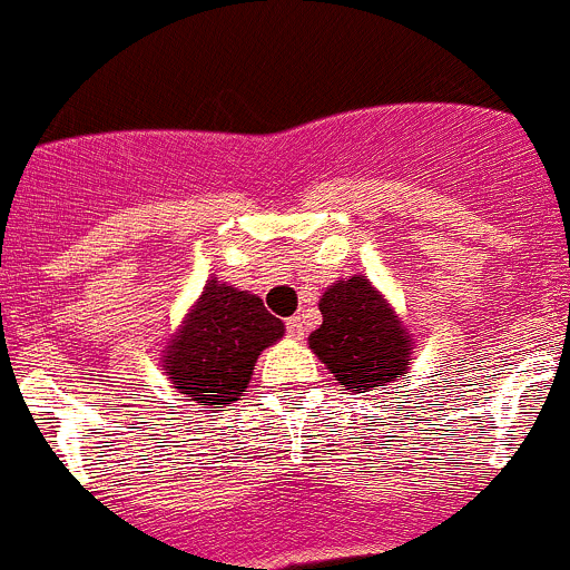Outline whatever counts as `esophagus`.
<instances>
[{
  "label": "esophagus",
  "mask_w": 570,
  "mask_h": 570,
  "mask_svg": "<svg viewBox=\"0 0 570 570\" xmlns=\"http://www.w3.org/2000/svg\"><path fill=\"white\" fill-rule=\"evenodd\" d=\"M285 325H288V333L294 338H305V320H302V316H291L288 322H285Z\"/></svg>",
  "instance_id": "esophagus-1"
}]
</instances>
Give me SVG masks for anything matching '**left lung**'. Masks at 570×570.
<instances>
[{
    "label": "left lung",
    "mask_w": 570,
    "mask_h": 570,
    "mask_svg": "<svg viewBox=\"0 0 570 570\" xmlns=\"http://www.w3.org/2000/svg\"><path fill=\"white\" fill-rule=\"evenodd\" d=\"M320 311L322 325L307 344L344 390H384L406 373L415 342L370 279L350 276L333 282L320 299Z\"/></svg>",
    "instance_id": "1"
}]
</instances>
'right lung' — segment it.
Returning <instances> with one entry per match:
<instances>
[{
    "instance_id": "right-lung-1",
    "label": "right lung",
    "mask_w": 570,
    "mask_h": 570,
    "mask_svg": "<svg viewBox=\"0 0 570 570\" xmlns=\"http://www.w3.org/2000/svg\"><path fill=\"white\" fill-rule=\"evenodd\" d=\"M282 333L285 325L265 311L259 296L208 279L166 344L164 370L175 390L195 404H232L248 390L259 353Z\"/></svg>"
}]
</instances>
